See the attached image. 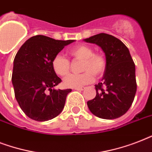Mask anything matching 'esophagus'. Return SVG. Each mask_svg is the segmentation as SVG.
<instances>
[{
    "mask_svg": "<svg viewBox=\"0 0 152 152\" xmlns=\"http://www.w3.org/2000/svg\"><path fill=\"white\" fill-rule=\"evenodd\" d=\"M74 89L76 91H83V90H84V88L81 87V88H74Z\"/></svg>",
    "mask_w": 152,
    "mask_h": 152,
    "instance_id": "esophagus-1",
    "label": "esophagus"
}]
</instances>
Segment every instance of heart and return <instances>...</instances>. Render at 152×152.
Masks as SVG:
<instances>
[{"label": "heart", "mask_w": 152, "mask_h": 152, "mask_svg": "<svg viewBox=\"0 0 152 152\" xmlns=\"http://www.w3.org/2000/svg\"><path fill=\"white\" fill-rule=\"evenodd\" d=\"M69 54L76 60L82 61L81 74H70L64 79L63 83L66 88H80L91 83L95 77L103 75L106 69V57L102 53H94L91 47L80 45L69 51ZM53 71L60 76H66L70 71V61L61 54L56 55L52 61Z\"/></svg>", "instance_id": "obj_1"}]
</instances>
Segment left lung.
I'll return each instance as SVG.
<instances>
[{
    "mask_svg": "<svg viewBox=\"0 0 152 152\" xmlns=\"http://www.w3.org/2000/svg\"><path fill=\"white\" fill-rule=\"evenodd\" d=\"M83 41L102 48L106 69L101 83L95 84L96 96L88 102L91 113L102 119L124 115L132 106L137 91L135 64L127 46L110 34L101 33Z\"/></svg>",
    "mask_w": 152,
    "mask_h": 152,
    "instance_id": "left-lung-1",
    "label": "left lung"
}]
</instances>
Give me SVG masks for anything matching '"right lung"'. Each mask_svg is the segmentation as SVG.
Masks as SVG:
<instances>
[{
	"instance_id": "add662e5",
	"label": "right lung",
	"mask_w": 152,
	"mask_h": 152,
	"mask_svg": "<svg viewBox=\"0 0 152 152\" xmlns=\"http://www.w3.org/2000/svg\"><path fill=\"white\" fill-rule=\"evenodd\" d=\"M74 41L36 35L27 39L15 55L12 82L16 101L28 118L46 121L63 110L72 89H54L61 80L53 71L52 61Z\"/></svg>"
}]
</instances>
